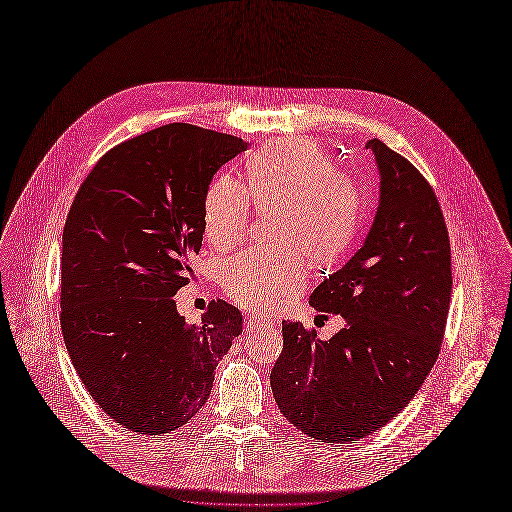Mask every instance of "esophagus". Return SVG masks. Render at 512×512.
Returning a JSON list of instances; mask_svg holds the SVG:
<instances>
[{
	"label": "esophagus",
	"instance_id": "obj_1",
	"mask_svg": "<svg viewBox=\"0 0 512 512\" xmlns=\"http://www.w3.org/2000/svg\"><path fill=\"white\" fill-rule=\"evenodd\" d=\"M272 324V320L270 318H266V316H250L248 320H246V328L248 330H254V328H260V326H270Z\"/></svg>",
	"mask_w": 512,
	"mask_h": 512
}]
</instances>
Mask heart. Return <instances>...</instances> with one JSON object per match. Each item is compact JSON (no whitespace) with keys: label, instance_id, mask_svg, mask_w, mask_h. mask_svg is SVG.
Wrapping results in <instances>:
<instances>
[{"label":"heart","instance_id":"1","mask_svg":"<svg viewBox=\"0 0 512 512\" xmlns=\"http://www.w3.org/2000/svg\"><path fill=\"white\" fill-rule=\"evenodd\" d=\"M248 190L218 178L204 196V230L224 250L248 230L253 200L270 216L278 244L252 246L220 266L226 294L250 310H272L304 286V256L312 264L340 258L356 236L362 198L358 184L334 170L326 150L310 138H280L256 150L246 164Z\"/></svg>","mask_w":512,"mask_h":512}]
</instances>
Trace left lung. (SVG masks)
<instances>
[{"mask_svg":"<svg viewBox=\"0 0 512 512\" xmlns=\"http://www.w3.org/2000/svg\"><path fill=\"white\" fill-rule=\"evenodd\" d=\"M380 202L364 246L310 294L346 326L318 340L282 322L270 372L280 412L320 442L364 438L392 420L432 370L450 306V240L426 178L380 140H368Z\"/></svg>","mask_w":512,"mask_h":512,"instance_id":"left-lung-1","label":"left lung"}]
</instances>
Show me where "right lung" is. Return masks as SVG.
Here are the masks:
<instances>
[{
    "label": "right lung",
    "mask_w": 512,
    "mask_h": 512,
    "mask_svg": "<svg viewBox=\"0 0 512 512\" xmlns=\"http://www.w3.org/2000/svg\"><path fill=\"white\" fill-rule=\"evenodd\" d=\"M240 138L168 124L106 152L82 182L62 250V334L100 408L138 434L184 426L208 400L242 314L212 300L202 324L176 310L202 248L214 174Z\"/></svg>",
    "instance_id": "1"
}]
</instances>
